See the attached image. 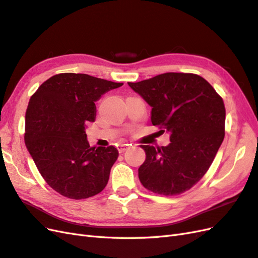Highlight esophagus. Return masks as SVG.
<instances>
[{
  "mask_svg": "<svg viewBox=\"0 0 258 258\" xmlns=\"http://www.w3.org/2000/svg\"><path fill=\"white\" fill-rule=\"evenodd\" d=\"M128 147H130V144H126V143H121V144L116 145V148L118 150V153H124V151L126 150Z\"/></svg>",
  "mask_w": 258,
  "mask_h": 258,
  "instance_id": "obj_1",
  "label": "esophagus"
}]
</instances>
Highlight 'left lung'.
Here are the masks:
<instances>
[{"label":"left lung","instance_id":"left-lung-1","mask_svg":"<svg viewBox=\"0 0 258 258\" xmlns=\"http://www.w3.org/2000/svg\"><path fill=\"white\" fill-rule=\"evenodd\" d=\"M128 86L151 107V123L170 133L168 146L141 145L146 153L138 169L141 183L160 195L186 192L207 172L222 144V98L190 73H164Z\"/></svg>","mask_w":258,"mask_h":258}]
</instances>
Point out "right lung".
Here are the masks:
<instances>
[{
	"mask_svg": "<svg viewBox=\"0 0 258 258\" xmlns=\"http://www.w3.org/2000/svg\"><path fill=\"white\" fill-rule=\"evenodd\" d=\"M122 85L62 73L50 77L31 96L25 144L44 181L58 194L84 200L108 184L118 151L113 146L90 147L85 128L96 120L95 102Z\"/></svg>",
	"mask_w": 258,
	"mask_h": 258,
	"instance_id": "obj_1",
	"label": "right lung"
}]
</instances>
